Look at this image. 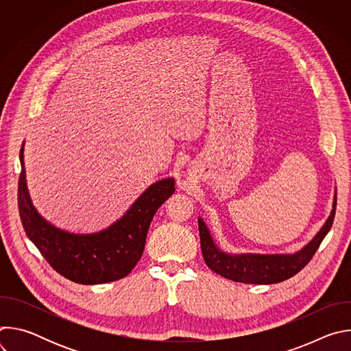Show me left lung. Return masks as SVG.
I'll return each instance as SVG.
<instances>
[{
    "label": "left lung",
    "instance_id": "obj_1",
    "mask_svg": "<svg viewBox=\"0 0 351 351\" xmlns=\"http://www.w3.org/2000/svg\"><path fill=\"white\" fill-rule=\"evenodd\" d=\"M336 213V194L333 210L317 236L294 254H228L215 245L204 221L198 218L199 243L207 267L215 274L240 283L272 285L283 282L302 271L314 257L324 237L332 228Z\"/></svg>",
    "mask_w": 351,
    "mask_h": 351
}]
</instances>
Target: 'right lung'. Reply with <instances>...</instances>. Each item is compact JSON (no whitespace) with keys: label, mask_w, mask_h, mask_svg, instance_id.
I'll list each match as a JSON object with an SVG mask.
<instances>
[{"label":"right lung","mask_w":351,"mask_h":351,"mask_svg":"<svg viewBox=\"0 0 351 351\" xmlns=\"http://www.w3.org/2000/svg\"><path fill=\"white\" fill-rule=\"evenodd\" d=\"M18 183V206L23 229L41 256L60 275L80 285L108 283L125 278L141 258L145 237L157 210L175 191L172 178L149 186L129 211L108 229L73 234L43 219L26 186L23 147Z\"/></svg>","instance_id":"obj_1"}]
</instances>
